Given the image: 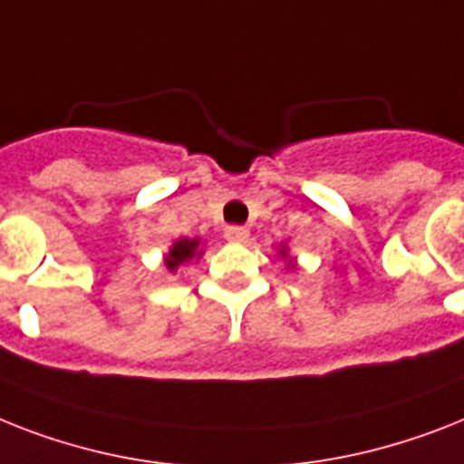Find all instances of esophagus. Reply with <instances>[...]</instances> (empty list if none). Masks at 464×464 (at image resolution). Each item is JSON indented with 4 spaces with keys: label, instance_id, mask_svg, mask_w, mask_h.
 <instances>
[{
    "label": "esophagus",
    "instance_id": "1",
    "mask_svg": "<svg viewBox=\"0 0 464 464\" xmlns=\"http://www.w3.org/2000/svg\"><path fill=\"white\" fill-rule=\"evenodd\" d=\"M224 238L231 240V243H245V240L250 238V231L245 226H226Z\"/></svg>",
    "mask_w": 464,
    "mask_h": 464
}]
</instances>
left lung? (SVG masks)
Wrapping results in <instances>:
<instances>
[{
    "instance_id": "1",
    "label": "left lung",
    "mask_w": 464,
    "mask_h": 464,
    "mask_svg": "<svg viewBox=\"0 0 464 464\" xmlns=\"http://www.w3.org/2000/svg\"><path fill=\"white\" fill-rule=\"evenodd\" d=\"M281 255H284V257H285V252H284V250H281Z\"/></svg>"
}]
</instances>
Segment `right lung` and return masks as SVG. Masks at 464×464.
Returning a JSON list of instances; mask_svg holds the SVG:
<instances>
[{
  "label": "right lung",
  "instance_id": "obj_1",
  "mask_svg": "<svg viewBox=\"0 0 464 464\" xmlns=\"http://www.w3.org/2000/svg\"><path fill=\"white\" fill-rule=\"evenodd\" d=\"M198 245L199 240H179V243L173 245L171 252H169V257H167V266L169 269H176L179 265H183V262H188V259H193L195 257V252H198Z\"/></svg>",
  "mask_w": 464,
  "mask_h": 464
}]
</instances>
